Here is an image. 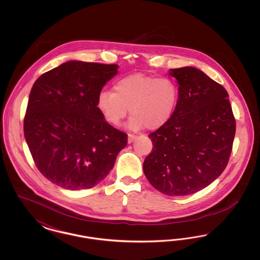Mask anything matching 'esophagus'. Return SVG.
<instances>
[{
  "instance_id": "34e87169",
  "label": "esophagus",
  "mask_w": 260,
  "mask_h": 260,
  "mask_svg": "<svg viewBox=\"0 0 260 260\" xmlns=\"http://www.w3.org/2000/svg\"><path fill=\"white\" fill-rule=\"evenodd\" d=\"M136 139V136H135V135H128V136H127V142H128V143L134 142Z\"/></svg>"
}]
</instances>
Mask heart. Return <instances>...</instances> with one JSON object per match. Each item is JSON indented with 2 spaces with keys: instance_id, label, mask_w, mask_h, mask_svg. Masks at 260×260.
<instances>
[{
  "instance_id": "1",
  "label": "heart",
  "mask_w": 260,
  "mask_h": 260,
  "mask_svg": "<svg viewBox=\"0 0 260 260\" xmlns=\"http://www.w3.org/2000/svg\"><path fill=\"white\" fill-rule=\"evenodd\" d=\"M113 87L114 92L106 89L99 92V111L107 123L117 126L129 109L132 129L160 128L173 117L179 99L176 82L168 77L127 75L116 81Z\"/></svg>"
}]
</instances>
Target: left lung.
I'll return each instance as SVG.
<instances>
[{"mask_svg":"<svg viewBox=\"0 0 260 260\" xmlns=\"http://www.w3.org/2000/svg\"><path fill=\"white\" fill-rule=\"evenodd\" d=\"M179 99L171 120L149 135L143 172L168 196L194 194L225 170L233 147L235 117L226 89L194 67L172 69Z\"/></svg>","mask_w":260,"mask_h":260,"instance_id":"1","label":"left lung"}]
</instances>
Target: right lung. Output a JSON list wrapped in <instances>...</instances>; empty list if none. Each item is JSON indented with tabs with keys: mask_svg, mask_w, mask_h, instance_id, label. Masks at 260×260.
Segmentation results:
<instances>
[{
	"mask_svg": "<svg viewBox=\"0 0 260 260\" xmlns=\"http://www.w3.org/2000/svg\"><path fill=\"white\" fill-rule=\"evenodd\" d=\"M118 65L68 61L40 76L31 89L24 136L34 162L50 182L89 189L110 173L127 135L108 124L98 107L102 87Z\"/></svg>",
	"mask_w": 260,
	"mask_h": 260,
	"instance_id": "obj_1",
	"label": "right lung"
}]
</instances>
